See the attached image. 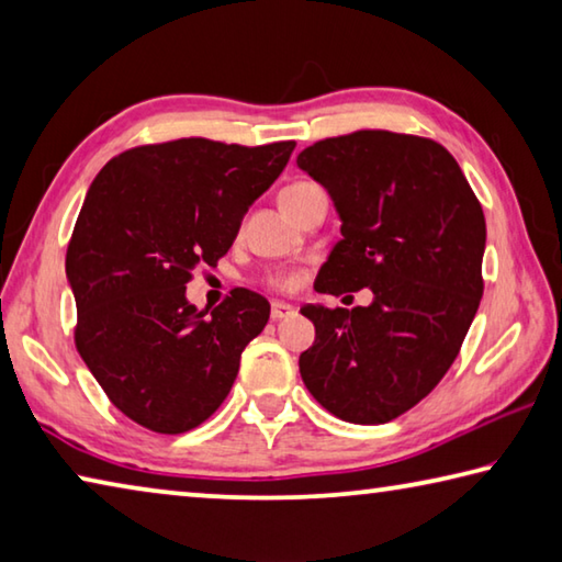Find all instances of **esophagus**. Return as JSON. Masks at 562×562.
<instances>
[{
  "label": "esophagus",
  "mask_w": 562,
  "mask_h": 562,
  "mask_svg": "<svg viewBox=\"0 0 562 562\" xmlns=\"http://www.w3.org/2000/svg\"><path fill=\"white\" fill-rule=\"evenodd\" d=\"M270 317H272L274 322H280V319H290V317H294V307H290V304H284V302H272Z\"/></svg>",
  "instance_id": "1"
}]
</instances>
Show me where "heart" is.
<instances>
[{
    "label": "heart",
    "instance_id": "1",
    "mask_svg": "<svg viewBox=\"0 0 562 562\" xmlns=\"http://www.w3.org/2000/svg\"><path fill=\"white\" fill-rule=\"evenodd\" d=\"M312 183H292V186H288L280 193V198L282 195H292V193H300V190H304V188H310ZM272 284L274 288H280V290H294L300 284V274H294V272H288V274H280V278H274L272 280Z\"/></svg>",
    "mask_w": 562,
    "mask_h": 562
}]
</instances>
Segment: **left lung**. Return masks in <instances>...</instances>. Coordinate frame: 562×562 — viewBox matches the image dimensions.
<instances>
[{
    "label": "left lung",
    "instance_id": "obj_1",
    "mask_svg": "<svg viewBox=\"0 0 562 562\" xmlns=\"http://www.w3.org/2000/svg\"><path fill=\"white\" fill-rule=\"evenodd\" d=\"M297 166L341 217L315 290L374 294L355 310L304 304L315 345L300 355L302 382L341 422L386 424L429 396L459 357L483 294V207L449 150L408 133L317 140Z\"/></svg>",
    "mask_w": 562,
    "mask_h": 562
}]
</instances>
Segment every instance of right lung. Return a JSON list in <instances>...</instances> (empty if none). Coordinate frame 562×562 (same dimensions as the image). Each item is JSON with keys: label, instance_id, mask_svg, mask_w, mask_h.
<instances>
[{"label": "right lung", "instance_id": "1", "mask_svg": "<svg viewBox=\"0 0 562 562\" xmlns=\"http://www.w3.org/2000/svg\"><path fill=\"white\" fill-rule=\"evenodd\" d=\"M292 150L294 140L178 138L123 150L93 178L66 250L74 341L111 404L144 429L186 434L211 418L268 325L258 292L235 288L205 317L186 284L231 250Z\"/></svg>", "mask_w": 562, "mask_h": 562}]
</instances>
